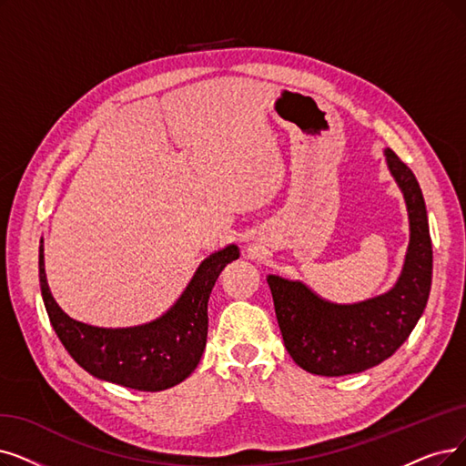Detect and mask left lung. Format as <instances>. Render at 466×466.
Here are the masks:
<instances>
[{"label": "left lung", "mask_w": 466, "mask_h": 466, "mask_svg": "<svg viewBox=\"0 0 466 466\" xmlns=\"http://www.w3.org/2000/svg\"><path fill=\"white\" fill-rule=\"evenodd\" d=\"M384 155L403 193L411 229L398 283L363 302L334 304L300 281L268 275L285 348L308 373L342 377L382 363L407 340L426 308L432 285V240L422 191L392 148Z\"/></svg>", "instance_id": "left-lung-1"}]
</instances>
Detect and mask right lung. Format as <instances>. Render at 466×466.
Masks as SVG:
<instances>
[{"mask_svg": "<svg viewBox=\"0 0 466 466\" xmlns=\"http://www.w3.org/2000/svg\"><path fill=\"white\" fill-rule=\"evenodd\" d=\"M237 258L235 245L210 254L179 300L162 318L137 327L103 329L68 318L47 287L44 238L38 262L40 289L59 340L89 375L141 392H160L179 384L197 369L207 346L210 292L221 269Z\"/></svg>", "mask_w": 466, "mask_h": 466, "instance_id": "obj_1", "label": "right lung"}]
</instances>
